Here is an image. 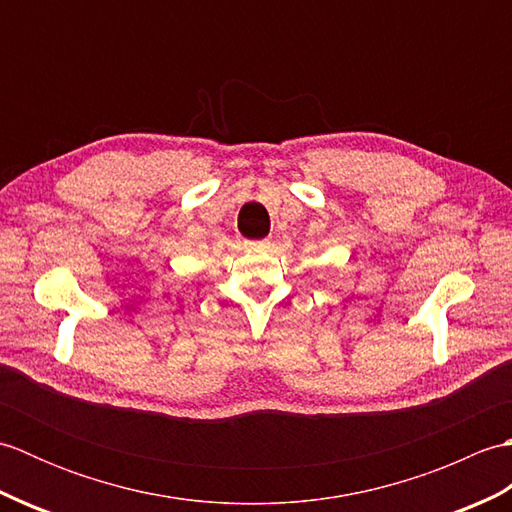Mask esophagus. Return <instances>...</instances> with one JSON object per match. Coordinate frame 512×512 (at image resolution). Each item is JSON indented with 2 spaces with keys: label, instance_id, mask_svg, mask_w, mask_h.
Segmentation results:
<instances>
[{
  "label": "esophagus",
  "instance_id": "1",
  "mask_svg": "<svg viewBox=\"0 0 512 512\" xmlns=\"http://www.w3.org/2000/svg\"><path fill=\"white\" fill-rule=\"evenodd\" d=\"M253 246H255V248H268L270 242H268V239H262V242H253Z\"/></svg>",
  "mask_w": 512,
  "mask_h": 512
}]
</instances>
